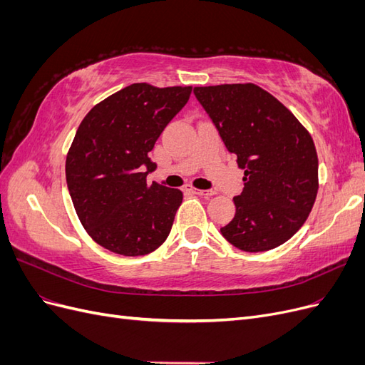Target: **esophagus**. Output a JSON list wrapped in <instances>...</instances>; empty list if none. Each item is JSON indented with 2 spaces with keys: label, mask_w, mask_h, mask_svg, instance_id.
Masks as SVG:
<instances>
[{
  "label": "esophagus",
  "mask_w": 365,
  "mask_h": 365,
  "mask_svg": "<svg viewBox=\"0 0 365 365\" xmlns=\"http://www.w3.org/2000/svg\"><path fill=\"white\" fill-rule=\"evenodd\" d=\"M189 190H192L193 193L200 195V196H204V197H210V196L215 195L213 190H201V189H189Z\"/></svg>",
  "instance_id": "esophagus-1"
}]
</instances>
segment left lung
I'll return each mask as SVG.
<instances>
[{"label":"left lung","mask_w":365,"mask_h":365,"mask_svg":"<svg viewBox=\"0 0 365 365\" xmlns=\"http://www.w3.org/2000/svg\"><path fill=\"white\" fill-rule=\"evenodd\" d=\"M227 149L245 169L236 215L220 233L236 248H277L303 227L318 193L314 140L272 94L254 83L195 86Z\"/></svg>","instance_id":"obj_1"}]
</instances>
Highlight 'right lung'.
Segmentation results:
<instances>
[{
    "mask_svg": "<svg viewBox=\"0 0 365 365\" xmlns=\"http://www.w3.org/2000/svg\"><path fill=\"white\" fill-rule=\"evenodd\" d=\"M192 86L132 83L85 115L67 153L65 175L86 233L101 247L137 257L168 239L182 192L146 176L160 134L189 102Z\"/></svg>",
    "mask_w": 365,
    "mask_h": 365,
    "instance_id": "right-lung-1",
    "label": "right lung"
}]
</instances>
